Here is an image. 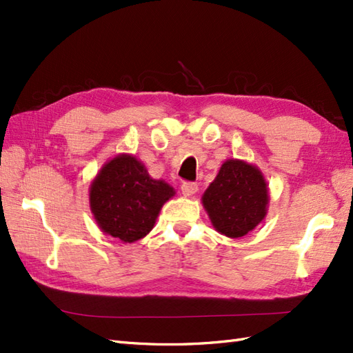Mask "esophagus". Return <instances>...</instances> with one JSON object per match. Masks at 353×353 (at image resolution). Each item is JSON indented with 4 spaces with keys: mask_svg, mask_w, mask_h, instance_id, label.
Instances as JSON below:
<instances>
[{
    "mask_svg": "<svg viewBox=\"0 0 353 353\" xmlns=\"http://www.w3.org/2000/svg\"><path fill=\"white\" fill-rule=\"evenodd\" d=\"M181 190L183 196H192V194H196L199 191V185L194 182H183L181 185Z\"/></svg>",
    "mask_w": 353,
    "mask_h": 353,
    "instance_id": "1",
    "label": "esophagus"
}]
</instances>
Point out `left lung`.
<instances>
[{"label": "left lung", "instance_id": "left-lung-1", "mask_svg": "<svg viewBox=\"0 0 353 353\" xmlns=\"http://www.w3.org/2000/svg\"><path fill=\"white\" fill-rule=\"evenodd\" d=\"M268 190L261 171L243 161H226L203 194V206L220 234L239 238L267 214Z\"/></svg>", "mask_w": 353, "mask_h": 353}]
</instances>
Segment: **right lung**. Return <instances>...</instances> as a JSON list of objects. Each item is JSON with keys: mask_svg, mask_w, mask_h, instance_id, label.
<instances>
[{"mask_svg": "<svg viewBox=\"0 0 353 353\" xmlns=\"http://www.w3.org/2000/svg\"><path fill=\"white\" fill-rule=\"evenodd\" d=\"M174 196L168 183L154 181L130 154L117 156L101 168L89 191L91 211L108 235L133 243L153 229L162 205Z\"/></svg>", "mask_w": 353, "mask_h": 353, "instance_id": "right-lung-1", "label": "right lung"}]
</instances>
